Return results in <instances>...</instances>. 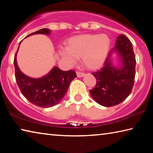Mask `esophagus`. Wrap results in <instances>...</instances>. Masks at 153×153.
I'll return each mask as SVG.
<instances>
[{"mask_svg":"<svg viewBox=\"0 0 153 153\" xmlns=\"http://www.w3.org/2000/svg\"><path fill=\"white\" fill-rule=\"evenodd\" d=\"M76 74H77V76L78 77H80L84 76V75H85V74H84V73H83V72H80V71H77V72H76Z\"/></svg>","mask_w":153,"mask_h":153,"instance_id":"1","label":"esophagus"}]
</instances>
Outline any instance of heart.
<instances>
[{
  "mask_svg": "<svg viewBox=\"0 0 153 153\" xmlns=\"http://www.w3.org/2000/svg\"><path fill=\"white\" fill-rule=\"evenodd\" d=\"M111 40L106 34H82L68 40L66 48L60 49V55L70 63L74 58H80L88 69L99 68L104 63L109 51Z\"/></svg>",
  "mask_w": 153,
  "mask_h": 153,
  "instance_id": "obj_1",
  "label": "heart"
}]
</instances>
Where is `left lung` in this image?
<instances>
[{"label":"left lung","mask_w":153,"mask_h":153,"mask_svg":"<svg viewBox=\"0 0 153 153\" xmlns=\"http://www.w3.org/2000/svg\"><path fill=\"white\" fill-rule=\"evenodd\" d=\"M114 50H117L123 59V66L120 69L115 68L110 63ZM92 74L97 84L90 92L96 102L104 107H112L123 101L131 92L136 75V56L128 38L123 34L119 36L104 65Z\"/></svg>","instance_id":"obj_1"}]
</instances>
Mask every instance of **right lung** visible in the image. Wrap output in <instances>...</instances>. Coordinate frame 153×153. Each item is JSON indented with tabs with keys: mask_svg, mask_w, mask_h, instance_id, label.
Returning a JSON list of instances; mask_svg holds the SVG:
<instances>
[{
	"mask_svg": "<svg viewBox=\"0 0 153 153\" xmlns=\"http://www.w3.org/2000/svg\"><path fill=\"white\" fill-rule=\"evenodd\" d=\"M50 32V30L44 28L27 36L38 33L48 34ZM17 51L13 61L15 76L22 94L30 102L38 107L47 108L57 105L66 94L71 82L77 77L76 71L72 69L62 71L59 67H55L46 76L39 79H33L20 71L17 64Z\"/></svg>",
	"mask_w": 153,
	"mask_h": 153,
	"instance_id": "right-lung-1",
	"label": "right lung"
}]
</instances>
